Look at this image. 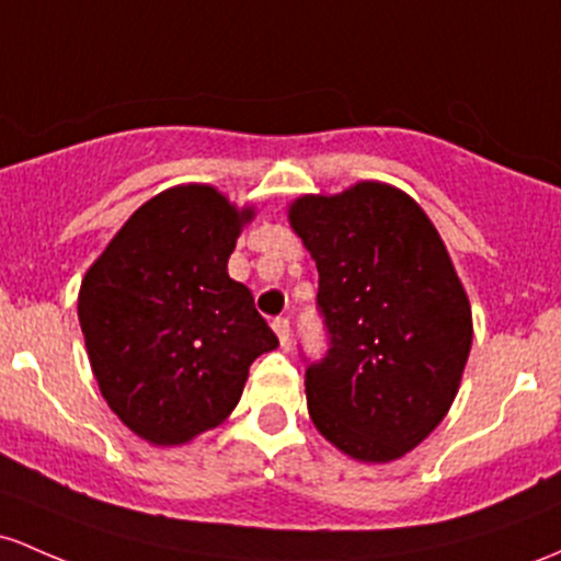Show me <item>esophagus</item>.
Returning a JSON list of instances; mask_svg holds the SVG:
<instances>
[{
  "label": "esophagus",
  "mask_w": 561,
  "mask_h": 561,
  "mask_svg": "<svg viewBox=\"0 0 561 561\" xmlns=\"http://www.w3.org/2000/svg\"><path fill=\"white\" fill-rule=\"evenodd\" d=\"M271 328H274V332H276V337H279V343L282 346H287V343H290V319H285V317H279V319H274V322H271Z\"/></svg>",
  "instance_id": "1"
}]
</instances>
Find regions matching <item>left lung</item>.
Instances as JSON below:
<instances>
[{
  "label": "left lung",
  "instance_id": "left-lung-1",
  "mask_svg": "<svg viewBox=\"0 0 561 561\" xmlns=\"http://www.w3.org/2000/svg\"><path fill=\"white\" fill-rule=\"evenodd\" d=\"M290 226L317 261L330 348L306 367L313 426L365 463L402 458L442 423L471 351V306L428 215L362 181L306 194Z\"/></svg>",
  "mask_w": 561,
  "mask_h": 561
}]
</instances>
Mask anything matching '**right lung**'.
<instances>
[{"instance_id":"1","label":"right lung","mask_w":561,"mask_h":561,"mask_svg":"<svg viewBox=\"0 0 561 561\" xmlns=\"http://www.w3.org/2000/svg\"><path fill=\"white\" fill-rule=\"evenodd\" d=\"M252 207L188 183L130 215L79 287L103 399L151 445L191 442L231 415L252 362L279 346L229 255Z\"/></svg>"}]
</instances>
